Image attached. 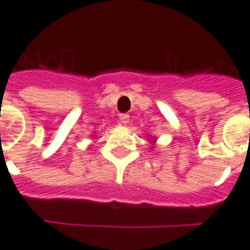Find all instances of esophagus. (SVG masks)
Masks as SVG:
<instances>
[{
    "mask_svg": "<svg viewBox=\"0 0 250 250\" xmlns=\"http://www.w3.org/2000/svg\"><path fill=\"white\" fill-rule=\"evenodd\" d=\"M120 122L124 124V125H126L129 122V116L128 114H120Z\"/></svg>",
    "mask_w": 250,
    "mask_h": 250,
    "instance_id": "34e87169",
    "label": "esophagus"
}]
</instances>
